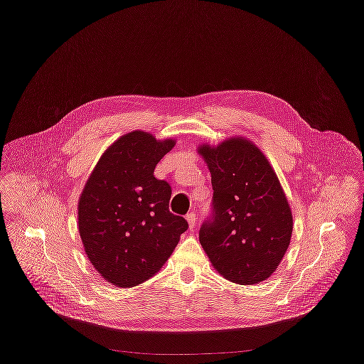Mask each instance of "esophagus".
<instances>
[{
    "label": "esophagus",
    "mask_w": 364,
    "mask_h": 364,
    "mask_svg": "<svg viewBox=\"0 0 364 364\" xmlns=\"http://www.w3.org/2000/svg\"><path fill=\"white\" fill-rule=\"evenodd\" d=\"M186 220L188 221L190 230H193V228L196 227V213H194V211H190V213L186 215Z\"/></svg>",
    "instance_id": "obj_1"
}]
</instances>
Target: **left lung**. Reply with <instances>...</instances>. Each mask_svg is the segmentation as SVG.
<instances>
[{
	"instance_id": "1",
	"label": "left lung",
	"mask_w": 364,
	"mask_h": 364,
	"mask_svg": "<svg viewBox=\"0 0 364 364\" xmlns=\"http://www.w3.org/2000/svg\"><path fill=\"white\" fill-rule=\"evenodd\" d=\"M213 186L211 213L198 238L214 269L237 284L276 272L290 245L293 215L263 153L245 139L198 149Z\"/></svg>"
}]
</instances>
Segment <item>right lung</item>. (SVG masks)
<instances>
[{
    "mask_svg": "<svg viewBox=\"0 0 364 364\" xmlns=\"http://www.w3.org/2000/svg\"><path fill=\"white\" fill-rule=\"evenodd\" d=\"M174 140L157 141L133 132L100 159L78 201V228L85 253L108 283L134 287L153 277L188 228L168 210L171 187L154 177Z\"/></svg>",
    "mask_w": 364,
    "mask_h": 364,
    "instance_id": "1",
    "label": "right lung"
}]
</instances>
